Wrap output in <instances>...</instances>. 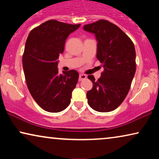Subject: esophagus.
<instances>
[{
  "label": "esophagus",
  "mask_w": 159,
  "mask_h": 159,
  "mask_svg": "<svg viewBox=\"0 0 159 159\" xmlns=\"http://www.w3.org/2000/svg\"><path fill=\"white\" fill-rule=\"evenodd\" d=\"M86 77H87V76L85 75H84V74H80L79 81H82V80L86 79Z\"/></svg>",
  "instance_id": "obj_1"
}]
</instances>
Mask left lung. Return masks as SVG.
Listing matches in <instances>:
<instances>
[{"instance_id": "left-lung-1", "label": "left lung", "mask_w": 159, "mask_h": 159, "mask_svg": "<svg viewBox=\"0 0 159 159\" xmlns=\"http://www.w3.org/2000/svg\"><path fill=\"white\" fill-rule=\"evenodd\" d=\"M83 30L95 34L96 56L104 68L97 81L88 75L93 86L87 93L88 103L96 111H111L125 99L135 74L134 44L120 28L104 19L84 25Z\"/></svg>"}]
</instances>
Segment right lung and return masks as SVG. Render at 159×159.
<instances>
[{"instance_id": "obj_1", "label": "right lung", "mask_w": 159, "mask_h": 159, "mask_svg": "<svg viewBox=\"0 0 159 159\" xmlns=\"http://www.w3.org/2000/svg\"><path fill=\"white\" fill-rule=\"evenodd\" d=\"M80 25L51 19L28 35L22 57L25 80L32 98L46 111L60 112L70 104L79 73L74 69L58 73V58L66 38Z\"/></svg>"}]
</instances>
